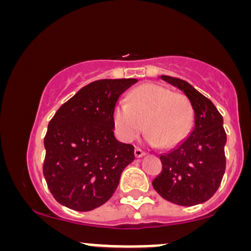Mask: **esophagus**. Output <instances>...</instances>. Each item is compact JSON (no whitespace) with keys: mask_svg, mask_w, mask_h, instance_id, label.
Here are the masks:
<instances>
[{"mask_svg":"<svg viewBox=\"0 0 251 251\" xmlns=\"http://www.w3.org/2000/svg\"><path fill=\"white\" fill-rule=\"evenodd\" d=\"M134 154H135V157H137V158H140V157H143V155H145L146 152L143 151V150L140 148H135L134 149Z\"/></svg>","mask_w":251,"mask_h":251,"instance_id":"34e87169","label":"esophagus"}]
</instances>
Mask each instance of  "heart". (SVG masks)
Instances as JSON below:
<instances>
[{
    "label": "heart",
    "mask_w": 251,
    "mask_h": 251,
    "mask_svg": "<svg viewBox=\"0 0 251 251\" xmlns=\"http://www.w3.org/2000/svg\"><path fill=\"white\" fill-rule=\"evenodd\" d=\"M116 133L131 143L144 129L152 145L172 148L183 142L194 125V108L184 94L160 83H144L131 92L128 102L119 101L113 111Z\"/></svg>",
    "instance_id": "heart-1"
}]
</instances>
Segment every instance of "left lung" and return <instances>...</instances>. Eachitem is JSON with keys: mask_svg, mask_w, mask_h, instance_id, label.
Segmentation results:
<instances>
[{"mask_svg": "<svg viewBox=\"0 0 251 251\" xmlns=\"http://www.w3.org/2000/svg\"><path fill=\"white\" fill-rule=\"evenodd\" d=\"M185 93L195 111V127L184 142L160 155L162 172L152 185L163 198L183 206L204 203L216 194L226 171V133L216 106L185 80L162 75Z\"/></svg>", "mask_w": 251, "mask_h": 251, "instance_id": "8db88e82", "label": "left lung"}]
</instances>
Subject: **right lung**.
Here are the masks:
<instances>
[{"mask_svg": "<svg viewBox=\"0 0 251 251\" xmlns=\"http://www.w3.org/2000/svg\"><path fill=\"white\" fill-rule=\"evenodd\" d=\"M137 79H102L88 83L56 111L45 135L43 176L62 205L89 211L118 188L134 148L114 138L113 111Z\"/></svg>", "mask_w": 251, "mask_h": 251, "instance_id": "add662e5", "label": "right lung"}]
</instances>
